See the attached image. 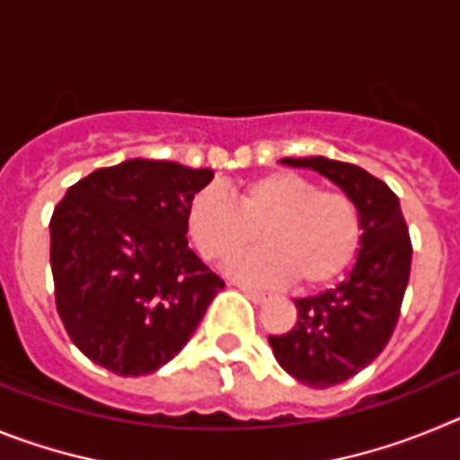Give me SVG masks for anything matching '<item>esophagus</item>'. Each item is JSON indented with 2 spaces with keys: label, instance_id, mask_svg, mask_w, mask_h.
<instances>
[{
  "label": "esophagus",
  "instance_id": "obj_1",
  "mask_svg": "<svg viewBox=\"0 0 460 460\" xmlns=\"http://www.w3.org/2000/svg\"><path fill=\"white\" fill-rule=\"evenodd\" d=\"M239 290H242L243 295L249 296L251 302H255V304H265L267 302V292L253 290V288H246V286H242V288H239Z\"/></svg>",
  "mask_w": 460,
  "mask_h": 460
}]
</instances>
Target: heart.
Here are the masks:
<instances>
[{
	"instance_id": "b5f03b06",
	"label": "heart",
	"mask_w": 460,
	"mask_h": 460,
	"mask_svg": "<svg viewBox=\"0 0 460 460\" xmlns=\"http://www.w3.org/2000/svg\"><path fill=\"white\" fill-rule=\"evenodd\" d=\"M186 230L202 255L226 262L260 242L270 246L234 258V279L320 288L345 274L361 243V217L343 190H324L299 172L262 174L246 181L237 202L217 186L190 198Z\"/></svg>"
}]
</instances>
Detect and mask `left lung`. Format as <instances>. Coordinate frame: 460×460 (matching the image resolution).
Wrapping results in <instances>:
<instances>
[{"label":"left lung","mask_w":460,"mask_h":460,"mask_svg":"<svg viewBox=\"0 0 460 460\" xmlns=\"http://www.w3.org/2000/svg\"><path fill=\"white\" fill-rule=\"evenodd\" d=\"M324 174L355 200L361 246L348 279L323 295L295 299L296 323L270 336L276 361L304 385L327 389L368 367L392 339L410 279L412 243L396 193L359 165L324 156L283 158Z\"/></svg>","instance_id":"8db88e82"}]
</instances>
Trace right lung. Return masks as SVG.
Masks as SVG:
<instances>
[{"instance_id": "1", "label": "right lung", "mask_w": 460, "mask_h": 460, "mask_svg": "<svg viewBox=\"0 0 460 460\" xmlns=\"http://www.w3.org/2000/svg\"><path fill=\"white\" fill-rule=\"evenodd\" d=\"M209 168L131 158L66 190L50 218L57 313L84 357L147 376L189 343L226 288L189 249L186 209Z\"/></svg>"}]
</instances>
